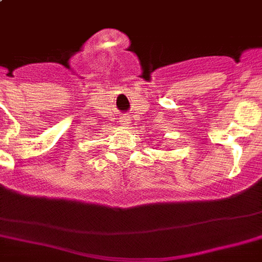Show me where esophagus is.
Masks as SVG:
<instances>
[{
  "label": "esophagus",
  "mask_w": 262,
  "mask_h": 262,
  "mask_svg": "<svg viewBox=\"0 0 262 262\" xmlns=\"http://www.w3.org/2000/svg\"><path fill=\"white\" fill-rule=\"evenodd\" d=\"M128 119H122V120H120V124H122V126H128Z\"/></svg>",
  "instance_id": "1"
}]
</instances>
